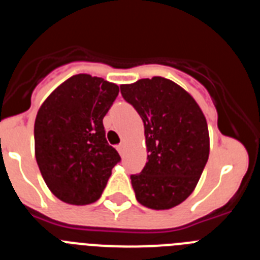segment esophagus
<instances>
[{
  "mask_svg": "<svg viewBox=\"0 0 260 260\" xmlns=\"http://www.w3.org/2000/svg\"><path fill=\"white\" fill-rule=\"evenodd\" d=\"M117 150H118V152L121 153V155H125L126 152V143H121L118 147H117Z\"/></svg>",
  "mask_w": 260,
  "mask_h": 260,
  "instance_id": "obj_1",
  "label": "esophagus"
}]
</instances>
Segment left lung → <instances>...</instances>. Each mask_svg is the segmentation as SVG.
Listing matches in <instances>:
<instances>
[{
	"label": "left lung",
	"mask_w": 260,
	"mask_h": 260,
	"mask_svg": "<svg viewBox=\"0 0 260 260\" xmlns=\"http://www.w3.org/2000/svg\"><path fill=\"white\" fill-rule=\"evenodd\" d=\"M119 87L144 123L147 162L132 176L135 198L151 210H171L194 191L208 160L206 117L194 98L167 78Z\"/></svg>",
	"instance_id": "1"
}]
</instances>
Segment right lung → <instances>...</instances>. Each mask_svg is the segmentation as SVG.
Here are the masks:
<instances>
[{"instance_id": "1", "label": "right lung", "mask_w": 260, "mask_h": 260, "mask_svg": "<svg viewBox=\"0 0 260 260\" xmlns=\"http://www.w3.org/2000/svg\"><path fill=\"white\" fill-rule=\"evenodd\" d=\"M119 88L103 78L77 74L59 84L39 108L35 156L48 189L59 201L86 206L107 186L118 152L105 138L103 118Z\"/></svg>"}]
</instances>
